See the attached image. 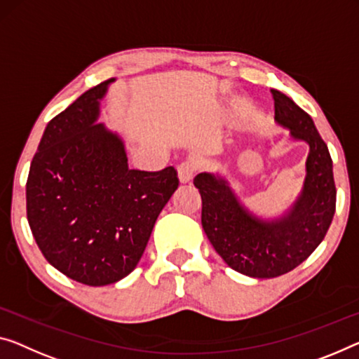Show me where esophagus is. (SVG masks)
I'll return each mask as SVG.
<instances>
[{
  "label": "esophagus",
  "mask_w": 359,
  "mask_h": 359,
  "mask_svg": "<svg viewBox=\"0 0 359 359\" xmlns=\"http://www.w3.org/2000/svg\"><path fill=\"white\" fill-rule=\"evenodd\" d=\"M197 170H198V162L194 161V158H187V161L181 162L178 165V178L181 183H189Z\"/></svg>",
  "instance_id": "34e87169"
}]
</instances>
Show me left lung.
Returning a JSON list of instances; mask_svg holds the SVG:
<instances>
[{
  "mask_svg": "<svg viewBox=\"0 0 359 359\" xmlns=\"http://www.w3.org/2000/svg\"><path fill=\"white\" fill-rule=\"evenodd\" d=\"M274 120L297 141L306 142V176L302 194L284 217L263 219L236 196L228 180L198 173L202 228L228 266L250 278H278L299 266L326 236L335 213V183L327 144L305 110L284 93L271 90Z\"/></svg>",
  "mask_w": 359,
  "mask_h": 359,
  "instance_id": "obj_1",
  "label": "left lung"
}]
</instances>
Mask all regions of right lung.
I'll use <instances>...</instances> for the list:
<instances>
[{
  "instance_id": "add662e5",
  "label": "right lung",
  "mask_w": 359,
  "mask_h": 359,
  "mask_svg": "<svg viewBox=\"0 0 359 359\" xmlns=\"http://www.w3.org/2000/svg\"><path fill=\"white\" fill-rule=\"evenodd\" d=\"M112 81L88 90L48 123L27 180V219L41 253L93 287L133 271L180 184L173 167L130 170L122 137L96 123Z\"/></svg>"
}]
</instances>
